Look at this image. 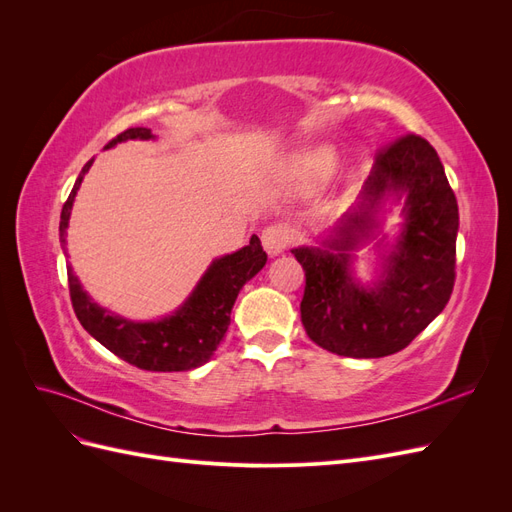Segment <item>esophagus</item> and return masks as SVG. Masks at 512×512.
I'll return each mask as SVG.
<instances>
[{"mask_svg":"<svg viewBox=\"0 0 512 512\" xmlns=\"http://www.w3.org/2000/svg\"><path fill=\"white\" fill-rule=\"evenodd\" d=\"M260 241H262V247H265L269 256H277L282 254L288 243H290V230L282 224H271L267 226L265 230H262L260 235Z\"/></svg>","mask_w":512,"mask_h":512,"instance_id":"1","label":"esophagus"}]
</instances>
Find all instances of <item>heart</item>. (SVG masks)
I'll use <instances>...</instances> for the list:
<instances>
[{"label":"heart","instance_id":"1","mask_svg":"<svg viewBox=\"0 0 512 512\" xmlns=\"http://www.w3.org/2000/svg\"><path fill=\"white\" fill-rule=\"evenodd\" d=\"M335 168V156L331 149H314L305 153L294 164V175L303 183V185H320L322 181H327Z\"/></svg>","mask_w":512,"mask_h":512}]
</instances>
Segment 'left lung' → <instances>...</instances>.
<instances>
[{
  "mask_svg": "<svg viewBox=\"0 0 512 512\" xmlns=\"http://www.w3.org/2000/svg\"><path fill=\"white\" fill-rule=\"evenodd\" d=\"M386 191L407 196L405 232L385 280L365 291L351 282L345 252L368 236ZM337 228L329 243L337 252L292 250L305 271L301 322L309 339L352 359L404 350L446 307L455 286L459 211L436 149L412 132L380 147L359 203Z\"/></svg>",
  "mask_w": 512,
  "mask_h": 512,
  "instance_id": "1",
  "label": "left lung"
}]
</instances>
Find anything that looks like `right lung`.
<instances>
[{
  "instance_id": "obj_1",
  "label": "right lung",
  "mask_w": 512,
  "mask_h": 512,
  "mask_svg": "<svg viewBox=\"0 0 512 512\" xmlns=\"http://www.w3.org/2000/svg\"><path fill=\"white\" fill-rule=\"evenodd\" d=\"M128 138H151V130H123L111 143H106V149L128 141ZM91 164L94 160L83 166L64 209H61L59 237L64 247L74 196ZM265 262L267 254L262 252L260 239L254 235L250 245H245L243 250L215 260L179 312L160 322H130L111 316L87 297L72 271L68 273L70 301L83 329L119 359L145 371H188L211 359L228 331L230 312L239 290L265 267Z\"/></svg>"
}]
</instances>
